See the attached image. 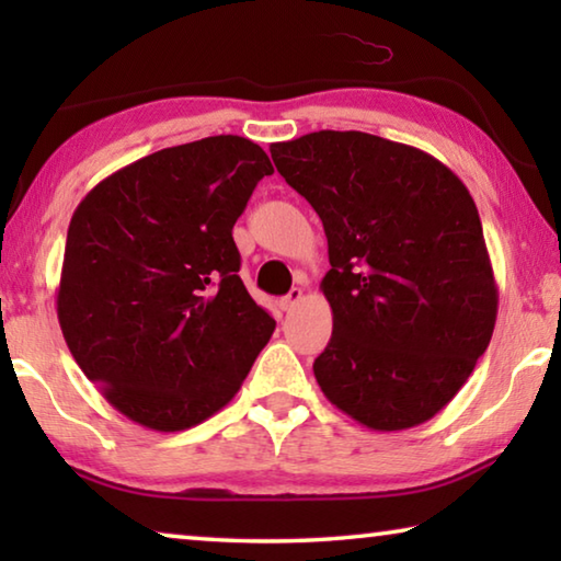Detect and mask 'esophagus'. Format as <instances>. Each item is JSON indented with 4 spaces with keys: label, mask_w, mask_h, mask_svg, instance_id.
Listing matches in <instances>:
<instances>
[{
    "label": "esophagus",
    "mask_w": 561,
    "mask_h": 561,
    "mask_svg": "<svg viewBox=\"0 0 561 561\" xmlns=\"http://www.w3.org/2000/svg\"><path fill=\"white\" fill-rule=\"evenodd\" d=\"M301 297H304V291H301L299 287H294V289L287 294V297L279 299V307H282L284 311H291V309L297 307V304L301 301Z\"/></svg>",
    "instance_id": "1"
}]
</instances>
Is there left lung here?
I'll return each mask as SVG.
<instances>
[{
  "label": "left lung",
  "instance_id": "1",
  "mask_svg": "<svg viewBox=\"0 0 561 561\" xmlns=\"http://www.w3.org/2000/svg\"><path fill=\"white\" fill-rule=\"evenodd\" d=\"M279 175L324 225L334 331L314 376L339 411L405 431L443 411L497 319V284L462 180L413 146L360 130L272 144Z\"/></svg>",
  "mask_w": 561,
  "mask_h": 561
}]
</instances>
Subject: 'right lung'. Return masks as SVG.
Listing matches in <instances>:
<instances>
[{
  "instance_id": "1",
  "label": "right lung",
  "mask_w": 561,
  "mask_h": 561,
  "mask_svg": "<svg viewBox=\"0 0 561 561\" xmlns=\"http://www.w3.org/2000/svg\"><path fill=\"white\" fill-rule=\"evenodd\" d=\"M274 168L240 136L163 148L73 210L56 314L76 364L133 423L175 433L232 401L274 321L240 279L232 227Z\"/></svg>"
}]
</instances>
